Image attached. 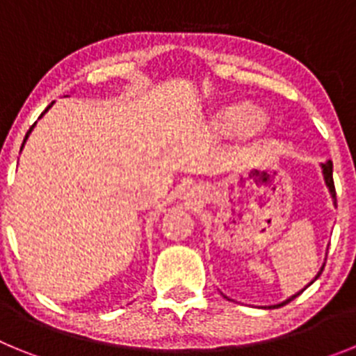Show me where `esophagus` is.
I'll return each mask as SVG.
<instances>
[{"mask_svg":"<svg viewBox=\"0 0 356 356\" xmlns=\"http://www.w3.org/2000/svg\"><path fill=\"white\" fill-rule=\"evenodd\" d=\"M184 200L188 205H200L203 201V191L200 187H187L184 191Z\"/></svg>","mask_w":356,"mask_h":356,"instance_id":"1","label":"esophagus"}]
</instances>
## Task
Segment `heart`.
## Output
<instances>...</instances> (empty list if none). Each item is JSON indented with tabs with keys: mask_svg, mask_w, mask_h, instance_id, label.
I'll list each match as a JSON object with an SVG mask.
<instances>
[{
	"mask_svg": "<svg viewBox=\"0 0 356 356\" xmlns=\"http://www.w3.org/2000/svg\"><path fill=\"white\" fill-rule=\"evenodd\" d=\"M269 127V118L264 110L251 108L248 103H234L221 108L213 115V130L221 135L235 131L244 139H257Z\"/></svg>",
	"mask_w": 356,
	"mask_h": 356,
	"instance_id": "1",
	"label": "heart"
}]
</instances>
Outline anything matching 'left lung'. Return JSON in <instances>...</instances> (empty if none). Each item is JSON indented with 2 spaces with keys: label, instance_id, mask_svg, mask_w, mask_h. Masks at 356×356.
<instances>
[{
  "label": "left lung",
  "instance_id": "1",
  "mask_svg": "<svg viewBox=\"0 0 356 356\" xmlns=\"http://www.w3.org/2000/svg\"><path fill=\"white\" fill-rule=\"evenodd\" d=\"M321 169H323V178H325V184H326V187H328V191H330V196H332V200H333V205L337 207V196H335V185H333V163H332V160H326L325 163H321ZM323 269H325V264H323V266H321L319 273H317L316 278H314L312 282H310V284H314V282H316V280L319 278L321 273H323ZM310 284H308V285H310ZM308 285H307V287H308ZM307 287H305V289H307ZM305 289H303V291H305ZM303 291L296 292L294 296H291V298H289V300L282 301V303L273 305V308H280V307H284V305L291 303V301L294 300V298H298V296H300L301 292H303ZM269 308H271V307H269Z\"/></svg>",
  "mask_w": 356,
  "mask_h": 356
}]
</instances>
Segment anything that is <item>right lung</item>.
<instances>
[{
    "instance_id": "1",
    "label": "right lung",
    "mask_w": 356,
    "mask_h": 356,
    "mask_svg": "<svg viewBox=\"0 0 356 356\" xmlns=\"http://www.w3.org/2000/svg\"><path fill=\"white\" fill-rule=\"evenodd\" d=\"M51 105H53V103H51ZM51 105H49V106H48V108L44 110L42 114H40V118H42V115H44V114H46V112H48V110H49V108H51ZM40 118H39V119H40ZM35 124H37V122H35ZM35 124H33V127H35ZM33 127H31V128H30V130H28V134H26V137H24V140H23V146H21V149H23V147H24V143H26V139H28V137H30V134H31V130H33Z\"/></svg>"
}]
</instances>
